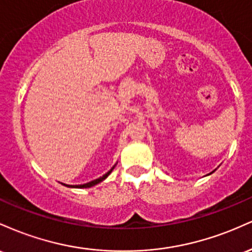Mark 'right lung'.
Listing matches in <instances>:
<instances>
[{"mask_svg": "<svg viewBox=\"0 0 252 252\" xmlns=\"http://www.w3.org/2000/svg\"><path fill=\"white\" fill-rule=\"evenodd\" d=\"M112 169H114V167H112V168L110 169L108 173H105V174H104L103 176H100V178L96 179V180H92V181H90V182H88V184H84V185H78V186H71V187H77V189H88V187H91V186H94V185H97V184H99L100 181H103L104 179H105L106 176H108V175L110 174V173L112 172Z\"/></svg>", "mask_w": 252, "mask_h": 252, "instance_id": "1", "label": "right lung"}]
</instances>
